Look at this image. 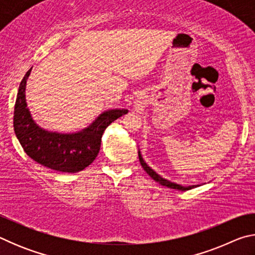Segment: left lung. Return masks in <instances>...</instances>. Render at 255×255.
Here are the masks:
<instances>
[{"label": "left lung", "instance_id": "8db88e82", "mask_svg": "<svg viewBox=\"0 0 255 255\" xmlns=\"http://www.w3.org/2000/svg\"><path fill=\"white\" fill-rule=\"evenodd\" d=\"M138 157H139V162L141 164V166H143V169L146 172H147V174L150 176V178L156 181L157 183L164 185V187H167V188H171V189H176V190H180V191H185V190H190V189H192V188L198 187V185H188V187H184V185H181V184H178V183L171 182V181L162 178V176L159 175V174H157L156 172H155L152 169V167H149L147 165V163H146L144 159H143V156H141V154H140L139 150H138Z\"/></svg>", "mask_w": 255, "mask_h": 255}]
</instances>
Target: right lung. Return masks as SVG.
I'll return each instance as SVG.
<instances>
[{
    "instance_id": "obj_1",
    "label": "right lung",
    "mask_w": 255,
    "mask_h": 255,
    "mask_svg": "<svg viewBox=\"0 0 255 255\" xmlns=\"http://www.w3.org/2000/svg\"><path fill=\"white\" fill-rule=\"evenodd\" d=\"M32 68L21 81L16 96L13 116L15 136L29 157L48 169L76 173L84 170L98 156L103 131L127 109H110L101 115L84 129L76 132L62 133L48 131L32 119L25 101V86Z\"/></svg>"
}]
</instances>
